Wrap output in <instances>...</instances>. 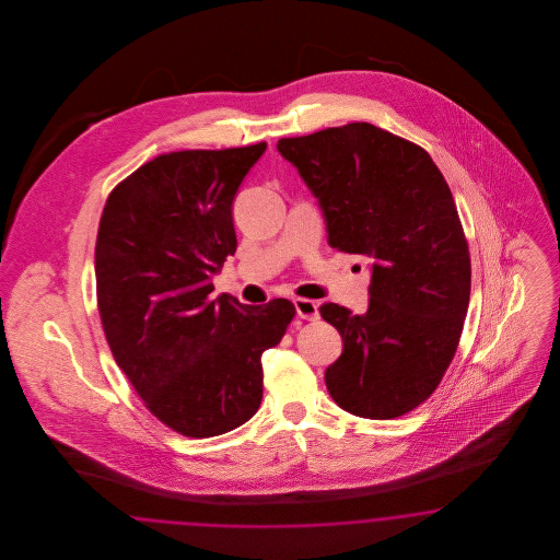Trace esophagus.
<instances>
[{"mask_svg": "<svg viewBox=\"0 0 560 560\" xmlns=\"http://www.w3.org/2000/svg\"><path fill=\"white\" fill-rule=\"evenodd\" d=\"M295 314L300 316V318H304V320H318V305L316 302H312V300H302V298H298L295 302Z\"/></svg>", "mask_w": 560, "mask_h": 560, "instance_id": "esophagus-1", "label": "esophagus"}]
</instances>
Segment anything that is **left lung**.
<instances>
[{"mask_svg":"<svg viewBox=\"0 0 560 560\" xmlns=\"http://www.w3.org/2000/svg\"><path fill=\"white\" fill-rule=\"evenodd\" d=\"M318 199L328 244L370 265L365 314L324 304L342 353L324 382L342 410L394 419L452 363L470 302V255L443 174L423 148L370 122L279 139Z\"/></svg>","mask_w":560,"mask_h":560,"instance_id":"1","label":"left lung"}]
</instances>
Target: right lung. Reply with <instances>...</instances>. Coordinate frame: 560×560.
<instances>
[{
    "label": "right lung",
    "instance_id": "right-lung-1",
    "mask_svg": "<svg viewBox=\"0 0 560 560\" xmlns=\"http://www.w3.org/2000/svg\"><path fill=\"white\" fill-rule=\"evenodd\" d=\"M267 150L162 153L110 192L96 240L102 328L145 407L187 438L236 429L262 400L260 355L295 307L240 304L213 291L236 253L232 205Z\"/></svg>",
    "mask_w": 560,
    "mask_h": 560
}]
</instances>
